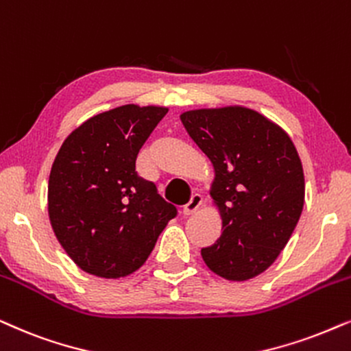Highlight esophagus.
I'll use <instances>...</instances> for the list:
<instances>
[{
  "mask_svg": "<svg viewBox=\"0 0 351 351\" xmlns=\"http://www.w3.org/2000/svg\"><path fill=\"white\" fill-rule=\"evenodd\" d=\"M202 203H203V197L199 193H195V195H192V198H190V202L185 204L184 208H182V215L184 216H190V215H193L195 211H197V209L202 206Z\"/></svg>",
  "mask_w": 351,
  "mask_h": 351,
  "instance_id": "34e87169",
  "label": "esophagus"
}]
</instances>
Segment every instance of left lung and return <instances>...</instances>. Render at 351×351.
I'll list each match as a JSON object with an SVG mask.
<instances>
[{"instance_id":"left-lung-1","label":"left lung","mask_w":351,"mask_h":351,"mask_svg":"<svg viewBox=\"0 0 351 351\" xmlns=\"http://www.w3.org/2000/svg\"><path fill=\"white\" fill-rule=\"evenodd\" d=\"M186 134L215 166L211 197L222 234L202 248L206 266L248 280L276 261L304 203V176L290 136L253 109H195L180 116Z\"/></svg>"}]
</instances>
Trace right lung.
<instances>
[{"label":"right lung","mask_w":351,"mask_h":351,"mask_svg":"<svg viewBox=\"0 0 351 351\" xmlns=\"http://www.w3.org/2000/svg\"><path fill=\"white\" fill-rule=\"evenodd\" d=\"M167 108L125 104L90 117L59 148L48 182L56 239L80 269L117 279L147 261L177 216L138 177L136 154Z\"/></svg>","instance_id":"add662e5"}]
</instances>
